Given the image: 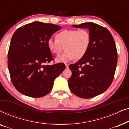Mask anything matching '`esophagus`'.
I'll list each match as a JSON object with an SVG mask.
<instances>
[{
	"instance_id": "1",
	"label": "esophagus",
	"mask_w": 129,
	"mask_h": 129,
	"mask_svg": "<svg viewBox=\"0 0 129 129\" xmlns=\"http://www.w3.org/2000/svg\"><path fill=\"white\" fill-rule=\"evenodd\" d=\"M65 66H66V68H69V64H65Z\"/></svg>"
}]
</instances>
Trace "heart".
Returning a JSON list of instances; mask_svg holds the SVG:
<instances>
[{"label": "heart", "mask_w": 129, "mask_h": 129, "mask_svg": "<svg viewBox=\"0 0 129 129\" xmlns=\"http://www.w3.org/2000/svg\"><path fill=\"white\" fill-rule=\"evenodd\" d=\"M56 39L50 38L47 42L50 52L59 56L64 47L66 52L56 58L57 62L66 63L72 60H80L87 53L90 47L91 37L86 29H66L57 33Z\"/></svg>", "instance_id": "1"}]
</instances>
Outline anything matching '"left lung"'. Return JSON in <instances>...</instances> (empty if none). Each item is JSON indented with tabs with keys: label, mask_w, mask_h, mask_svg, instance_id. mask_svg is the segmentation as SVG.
<instances>
[{
	"label": "left lung",
	"mask_w": 129,
	"mask_h": 129,
	"mask_svg": "<svg viewBox=\"0 0 129 129\" xmlns=\"http://www.w3.org/2000/svg\"><path fill=\"white\" fill-rule=\"evenodd\" d=\"M72 26L89 29L91 42L86 55L69 66L72 71L69 89L81 98H94L105 92L113 80L117 62L115 42L108 29L94 23Z\"/></svg>",
	"instance_id": "left-lung-1"
}]
</instances>
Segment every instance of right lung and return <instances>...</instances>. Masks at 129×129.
<instances>
[{
	"label": "right lung",
	"instance_id": "right-lung-1",
	"mask_svg": "<svg viewBox=\"0 0 129 129\" xmlns=\"http://www.w3.org/2000/svg\"><path fill=\"white\" fill-rule=\"evenodd\" d=\"M61 29L52 23L35 22L19 27L10 42L8 65L10 79L17 91L31 98H41L52 90L56 77L65 69L53 60L47 46L49 39Z\"/></svg>",
	"mask_w": 129,
	"mask_h": 129
}]
</instances>
